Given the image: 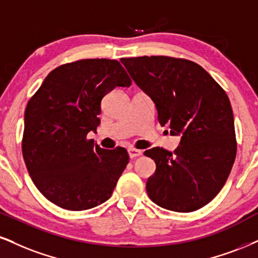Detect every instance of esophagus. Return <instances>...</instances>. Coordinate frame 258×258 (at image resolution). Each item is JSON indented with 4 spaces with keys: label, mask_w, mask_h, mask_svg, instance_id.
Returning a JSON list of instances; mask_svg holds the SVG:
<instances>
[{
    "label": "esophagus",
    "mask_w": 258,
    "mask_h": 258,
    "mask_svg": "<svg viewBox=\"0 0 258 258\" xmlns=\"http://www.w3.org/2000/svg\"><path fill=\"white\" fill-rule=\"evenodd\" d=\"M128 153H129L130 158L135 159V158H138L142 154V151H140V149H136V148H129Z\"/></svg>",
    "instance_id": "esophagus-1"
}]
</instances>
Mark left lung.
I'll return each instance as SVG.
<instances>
[{
  "instance_id": "8db88e82",
  "label": "left lung",
  "mask_w": 258,
  "mask_h": 258,
  "mask_svg": "<svg viewBox=\"0 0 258 258\" xmlns=\"http://www.w3.org/2000/svg\"><path fill=\"white\" fill-rule=\"evenodd\" d=\"M135 84L151 97L161 125L180 136L172 155L145 152L157 168L148 178L149 199L161 208L187 213L206 206L226 183L237 153L230 99L201 66L183 58H120Z\"/></svg>"
}]
</instances>
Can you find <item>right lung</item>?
<instances>
[{
    "label": "right lung",
    "mask_w": 258,
    "mask_h": 258,
    "mask_svg": "<svg viewBox=\"0 0 258 258\" xmlns=\"http://www.w3.org/2000/svg\"><path fill=\"white\" fill-rule=\"evenodd\" d=\"M130 85L118 61L81 59L53 69L28 101L22 155L34 185L50 202L86 211L112 195L128 152L100 148L86 136L99 125L104 95Z\"/></svg>",
    "instance_id": "obj_1"
}]
</instances>
